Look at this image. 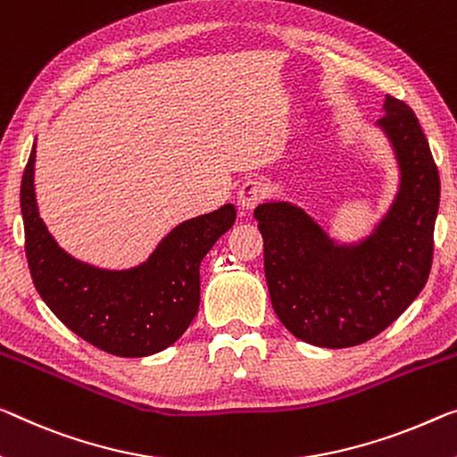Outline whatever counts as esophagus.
Masks as SVG:
<instances>
[{"mask_svg": "<svg viewBox=\"0 0 457 457\" xmlns=\"http://www.w3.org/2000/svg\"><path fill=\"white\" fill-rule=\"evenodd\" d=\"M265 195H268V186L262 179H247L238 187L237 204L241 210H253L257 204H262Z\"/></svg>", "mask_w": 457, "mask_h": 457, "instance_id": "obj_1", "label": "esophagus"}]
</instances>
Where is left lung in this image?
Wrapping results in <instances>:
<instances>
[{
	"label": "left lung",
	"instance_id": "1",
	"mask_svg": "<svg viewBox=\"0 0 457 457\" xmlns=\"http://www.w3.org/2000/svg\"><path fill=\"white\" fill-rule=\"evenodd\" d=\"M376 129L395 155L398 187L370 235L337 241L292 202L255 208L273 311L296 339L317 347H353L380 335L431 271L441 186L429 143L415 112L392 96Z\"/></svg>",
	"mask_w": 457,
	"mask_h": 457
}]
</instances>
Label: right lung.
<instances>
[{"label": "right lung", "mask_w": 457, "mask_h": 457, "mask_svg": "<svg viewBox=\"0 0 457 457\" xmlns=\"http://www.w3.org/2000/svg\"><path fill=\"white\" fill-rule=\"evenodd\" d=\"M37 143L20 187L26 257L40 298L83 341L120 357H146L186 333L200 306V263L233 227L237 210L179 222L145 262L129 270L97 268L57 243L38 212L34 187Z\"/></svg>", "instance_id": "obj_1"}]
</instances>
